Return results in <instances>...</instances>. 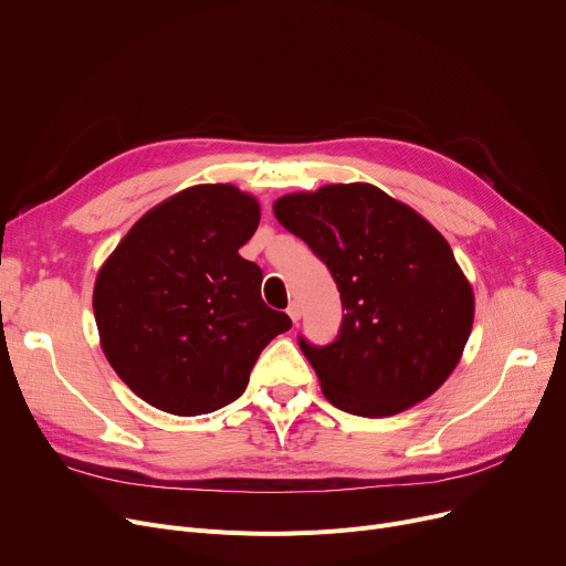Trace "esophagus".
Returning <instances> with one entry per match:
<instances>
[{"label": "esophagus", "instance_id": "1", "mask_svg": "<svg viewBox=\"0 0 566 566\" xmlns=\"http://www.w3.org/2000/svg\"><path fill=\"white\" fill-rule=\"evenodd\" d=\"M286 314L291 316L293 323H298V321H301V314H303V312H301V305H298V303H291L289 310H286Z\"/></svg>", "mask_w": 566, "mask_h": 566}]
</instances>
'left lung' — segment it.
I'll return each instance as SVG.
<instances>
[{
	"mask_svg": "<svg viewBox=\"0 0 566 566\" xmlns=\"http://www.w3.org/2000/svg\"><path fill=\"white\" fill-rule=\"evenodd\" d=\"M273 211L328 265L346 312L335 342L298 337L325 399L388 418L433 395L459 365L474 316L450 243L369 184L286 195Z\"/></svg>",
	"mask_w": 566,
	"mask_h": 566,
	"instance_id": "obj_1",
	"label": "left lung"
}]
</instances>
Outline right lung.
<instances>
[{"mask_svg": "<svg viewBox=\"0 0 566 566\" xmlns=\"http://www.w3.org/2000/svg\"><path fill=\"white\" fill-rule=\"evenodd\" d=\"M254 197L195 186L151 208L103 263L94 314L109 365L165 412L192 418L241 397L259 353L291 328L238 254L259 227Z\"/></svg>", "mask_w": 566, "mask_h": 566, "instance_id": "add662e5", "label": "right lung"}]
</instances>
